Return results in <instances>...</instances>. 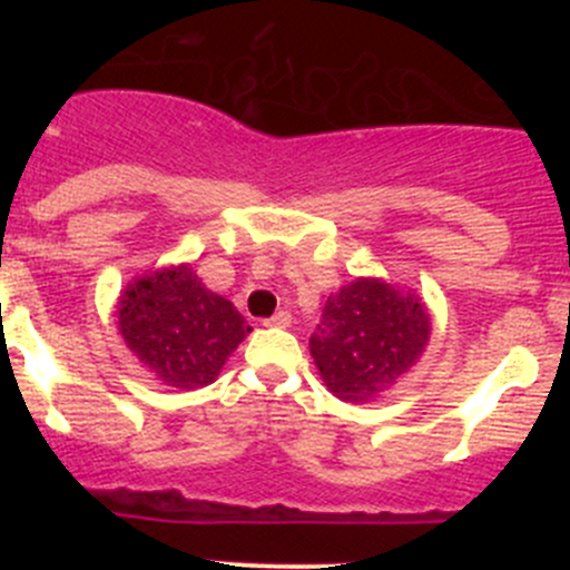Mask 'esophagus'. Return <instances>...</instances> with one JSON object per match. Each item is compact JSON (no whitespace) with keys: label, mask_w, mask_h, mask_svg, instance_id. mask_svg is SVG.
I'll use <instances>...</instances> for the list:
<instances>
[{"label":"esophagus","mask_w":570,"mask_h":570,"mask_svg":"<svg viewBox=\"0 0 570 570\" xmlns=\"http://www.w3.org/2000/svg\"><path fill=\"white\" fill-rule=\"evenodd\" d=\"M289 324H292V313L289 311H278L276 316L265 318V326H281V330H284V326H289Z\"/></svg>","instance_id":"esophagus-1"}]
</instances>
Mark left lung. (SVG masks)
Here are the masks:
<instances>
[{"label":"left lung","mask_w":570,"mask_h":570,"mask_svg":"<svg viewBox=\"0 0 570 570\" xmlns=\"http://www.w3.org/2000/svg\"><path fill=\"white\" fill-rule=\"evenodd\" d=\"M429 335L423 299L381 278H356L326 299L311 356L332 394L367 404L415 367Z\"/></svg>","instance_id":"left-lung-1"}]
</instances>
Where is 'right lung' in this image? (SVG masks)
<instances>
[{
  "instance_id": "right-lung-1",
  "label": "right lung",
  "mask_w": 570,
  "mask_h": 570,
  "mask_svg": "<svg viewBox=\"0 0 570 570\" xmlns=\"http://www.w3.org/2000/svg\"><path fill=\"white\" fill-rule=\"evenodd\" d=\"M117 326L155 381L185 391L217 381L227 356L252 332L230 299L206 289L189 265L128 284L117 303Z\"/></svg>"
}]
</instances>
